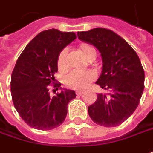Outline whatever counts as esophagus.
Returning a JSON list of instances; mask_svg holds the SVG:
<instances>
[{
	"mask_svg": "<svg viewBox=\"0 0 153 153\" xmlns=\"http://www.w3.org/2000/svg\"><path fill=\"white\" fill-rule=\"evenodd\" d=\"M76 94L78 95V96H82V95H83L84 93H83V91H77Z\"/></svg>",
	"mask_w": 153,
	"mask_h": 153,
	"instance_id": "34e87169",
	"label": "esophagus"
}]
</instances>
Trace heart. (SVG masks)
I'll return each instance as SVG.
<instances>
[{
	"instance_id": "heart-1",
	"label": "heart",
	"mask_w": 153,
	"mask_h": 153,
	"mask_svg": "<svg viewBox=\"0 0 153 153\" xmlns=\"http://www.w3.org/2000/svg\"><path fill=\"white\" fill-rule=\"evenodd\" d=\"M79 49L86 59H88L92 53L96 52V50L93 46L87 44H82ZM67 55L68 51L67 49H63L57 56V67L61 71H66L68 69ZM95 78L96 74L93 71L76 69L69 73L65 77V84L67 86L71 89L82 91L89 86V85L95 79Z\"/></svg>"
}]
</instances>
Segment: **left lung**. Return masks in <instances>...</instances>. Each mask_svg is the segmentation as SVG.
Here are the masks:
<instances>
[{
	"mask_svg": "<svg viewBox=\"0 0 153 153\" xmlns=\"http://www.w3.org/2000/svg\"><path fill=\"white\" fill-rule=\"evenodd\" d=\"M78 38L100 51L102 71L96 82L108 96L97 94L88 107L91 119L105 127H115L131 116L144 90L145 73L134 50L112 30L96 28L78 32Z\"/></svg>",
	"mask_w": 153,
	"mask_h": 153,
	"instance_id": "8db88e82",
	"label": "left lung"
}]
</instances>
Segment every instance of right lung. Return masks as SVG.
<instances>
[{
	"label": "right lung",
	"mask_w": 153,
	"mask_h": 153,
	"mask_svg": "<svg viewBox=\"0 0 153 153\" xmlns=\"http://www.w3.org/2000/svg\"><path fill=\"white\" fill-rule=\"evenodd\" d=\"M77 38L74 32L56 29L40 32L24 48L11 77L14 107L30 127L41 130L55 129L63 123L67 107L76 97L74 91L61 87L56 82L57 56L63 48ZM62 90L51 98L49 85Z\"/></svg>",
	"instance_id": "1"
}]
</instances>
